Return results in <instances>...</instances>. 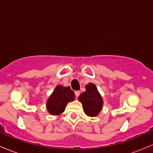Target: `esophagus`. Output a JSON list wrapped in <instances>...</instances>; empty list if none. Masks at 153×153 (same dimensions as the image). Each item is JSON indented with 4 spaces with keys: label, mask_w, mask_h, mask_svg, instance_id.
<instances>
[{
    "label": "esophagus",
    "mask_w": 153,
    "mask_h": 153,
    "mask_svg": "<svg viewBox=\"0 0 153 153\" xmlns=\"http://www.w3.org/2000/svg\"><path fill=\"white\" fill-rule=\"evenodd\" d=\"M75 96H76V97H78L79 96V91H75Z\"/></svg>",
    "instance_id": "34e87169"
}]
</instances>
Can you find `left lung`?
I'll use <instances>...</instances> for the list:
<instances>
[{
    "label": "left lung",
    "mask_w": 153,
    "mask_h": 153,
    "mask_svg": "<svg viewBox=\"0 0 153 153\" xmlns=\"http://www.w3.org/2000/svg\"><path fill=\"white\" fill-rule=\"evenodd\" d=\"M85 88L86 91L80 94L78 100L82 105L83 110L87 116H97L102 111L103 100L94 84L88 83Z\"/></svg>",
    "instance_id": "left-lung-1"
}]
</instances>
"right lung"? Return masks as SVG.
Returning a JSON list of instances; mask_svg holds the SVG:
<instances>
[{"instance_id": "1", "label": "right lung", "mask_w": 153, "mask_h": 153, "mask_svg": "<svg viewBox=\"0 0 153 153\" xmlns=\"http://www.w3.org/2000/svg\"><path fill=\"white\" fill-rule=\"evenodd\" d=\"M74 98V92L69 86L57 85L47 100L46 108L50 114L59 116L65 111L67 104L73 102Z\"/></svg>"}]
</instances>
